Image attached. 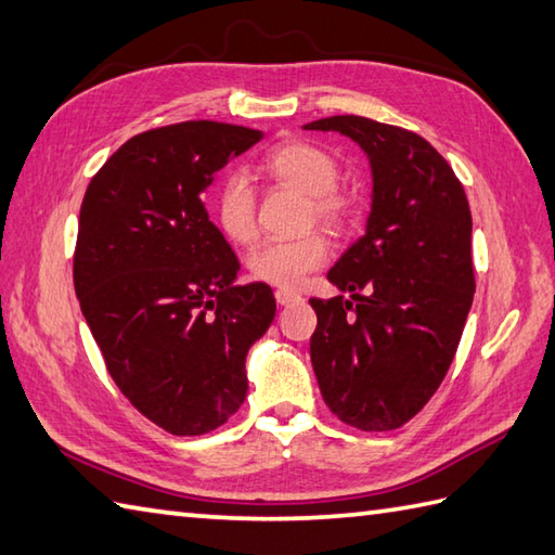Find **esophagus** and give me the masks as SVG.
<instances>
[{"label": "esophagus", "mask_w": 555, "mask_h": 555, "mask_svg": "<svg viewBox=\"0 0 555 555\" xmlns=\"http://www.w3.org/2000/svg\"><path fill=\"white\" fill-rule=\"evenodd\" d=\"M276 302L279 305H284V308H288V305H298V302H302V296L300 293H296V291H286V288H279L276 293Z\"/></svg>", "instance_id": "1"}]
</instances>
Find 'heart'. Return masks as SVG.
Here are the masks:
<instances>
[{"label":"heart","instance_id":"b5f03b06","mask_svg":"<svg viewBox=\"0 0 555 555\" xmlns=\"http://www.w3.org/2000/svg\"><path fill=\"white\" fill-rule=\"evenodd\" d=\"M267 179L296 188L308 195V217L332 229H344L356 215V197L338 188V159L326 147L310 140H286L271 147L259 162ZM215 219L231 243L247 245L257 235L255 195L238 176L223 181L217 193ZM328 259V241L320 231H310L293 241L262 243L247 257L250 274L269 286L298 288L310 271Z\"/></svg>","mask_w":555,"mask_h":555}]
</instances>
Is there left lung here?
<instances>
[{"label": "left lung", "mask_w": 555, "mask_h": 555, "mask_svg": "<svg viewBox=\"0 0 555 555\" xmlns=\"http://www.w3.org/2000/svg\"><path fill=\"white\" fill-rule=\"evenodd\" d=\"M367 152L372 211L328 281L350 298H312L310 358L324 403L362 431L403 427L451 367L475 298L473 215L451 164L422 135L364 116H328Z\"/></svg>", "instance_id": "8db88e82"}]
</instances>
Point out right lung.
Here are the masks:
<instances>
[{
    "mask_svg": "<svg viewBox=\"0 0 555 555\" xmlns=\"http://www.w3.org/2000/svg\"><path fill=\"white\" fill-rule=\"evenodd\" d=\"M262 131L219 121L150 128L114 152L82 197L74 286L107 372L131 405L176 436L221 427L247 393L245 356L276 312L203 191Z\"/></svg>",
    "mask_w": 555,
    "mask_h": 555,
    "instance_id": "1",
    "label": "right lung"
}]
</instances>
